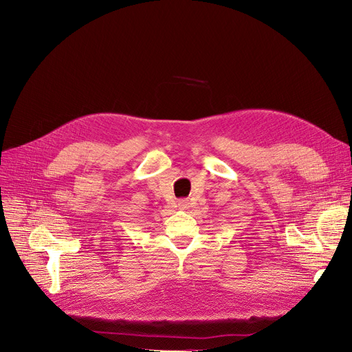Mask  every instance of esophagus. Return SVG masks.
I'll return each instance as SVG.
<instances>
[{
  "label": "esophagus",
  "mask_w": 352,
  "mask_h": 352,
  "mask_svg": "<svg viewBox=\"0 0 352 352\" xmlns=\"http://www.w3.org/2000/svg\"><path fill=\"white\" fill-rule=\"evenodd\" d=\"M178 207H179L181 210L188 208V201H187V199H181V201L178 202Z\"/></svg>",
  "instance_id": "34e87169"
}]
</instances>
